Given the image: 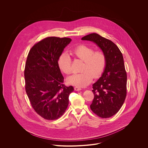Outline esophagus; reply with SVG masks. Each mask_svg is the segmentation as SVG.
<instances>
[{"instance_id": "1", "label": "esophagus", "mask_w": 148, "mask_h": 148, "mask_svg": "<svg viewBox=\"0 0 148 148\" xmlns=\"http://www.w3.org/2000/svg\"><path fill=\"white\" fill-rule=\"evenodd\" d=\"M74 90H76V91H79V90H81L82 89L80 88H79V87L76 86V87H74Z\"/></svg>"}]
</instances>
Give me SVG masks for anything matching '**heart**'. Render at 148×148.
<instances>
[{
	"mask_svg": "<svg viewBox=\"0 0 148 148\" xmlns=\"http://www.w3.org/2000/svg\"><path fill=\"white\" fill-rule=\"evenodd\" d=\"M72 54L77 58L84 61L82 73L74 74L67 79L69 84L77 87H85L92 82L93 77H99L104 73L106 66V56L102 50H96L89 46L82 44L71 50ZM60 69L69 75L73 71L71 56L63 53L58 60Z\"/></svg>",
	"mask_w": 148,
	"mask_h": 148,
	"instance_id": "1",
	"label": "heart"
}]
</instances>
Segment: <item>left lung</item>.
<instances>
[{
	"instance_id": "8db88e82",
	"label": "left lung",
	"mask_w": 148,
	"mask_h": 148,
	"mask_svg": "<svg viewBox=\"0 0 148 148\" xmlns=\"http://www.w3.org/2000/svg\"><path fill=\"white\" fill-rule=\"evenodd\" d=\"M82 39L95 42L106 54V69L92 85L94 97L90 109L100 118H110L119 112L127 96V75L123 54L115 43L97 33Z\"/></svg>"
}]
</instances>
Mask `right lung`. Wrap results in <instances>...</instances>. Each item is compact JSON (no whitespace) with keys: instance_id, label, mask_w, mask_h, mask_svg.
<instances>
[{"instance_id":"1","label":"right lung","mask_w":148,"mask_h":148,"mask_svg":"<svg viewBox=\"0 0 148 148\" xmlns=\"http://www.w3.org/2000/svg\"><path fill=\"white\" fill-rule=\"evenodd\" d=\"M71 39L50 36L35 44L29 52L25 69V88L35 112L48 120L58 119L69 104L72 86L64 84L58 60Z\"/></svg>"}]
</instances>
